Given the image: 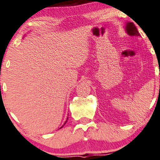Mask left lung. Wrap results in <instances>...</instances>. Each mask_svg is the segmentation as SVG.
<instances>
[{
  "mask_svg": "<svg viewBox=\"0 0 160 160\" xmlns=\"http://www.w3.org/2000/svg\"><path fill=\"white\" fill-rule=\"evenodd\" d=\"M125 32L130 36H139V33L136 27L132 22H127L125 25Z\"/></svg>",
  "mask_w": 160,
  "mask_h": 160,
  "instance_id": "8db88e82",
  "label": "left lung"
}]
</instances>
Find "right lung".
<instances>
[{
  "label": "right lung",
  "mask_w": 160,
  "mask_h": 160,
  "mask_svg": "<svg viewBox=\"0 0 160 160\" xmlns=\"http://www.w3.org/2000/svg\"><path fill=\"white\" fill-rule=\"evenodd\" d=\"M67 120H68V118H67V121H66V122H65V123H64V124H63V125H62V126H64V125H65V124H66V123H67ZM62 127H61V128H62Z\"/></svg>",
  "instance_id": "obj_1"
}]
</instances>
